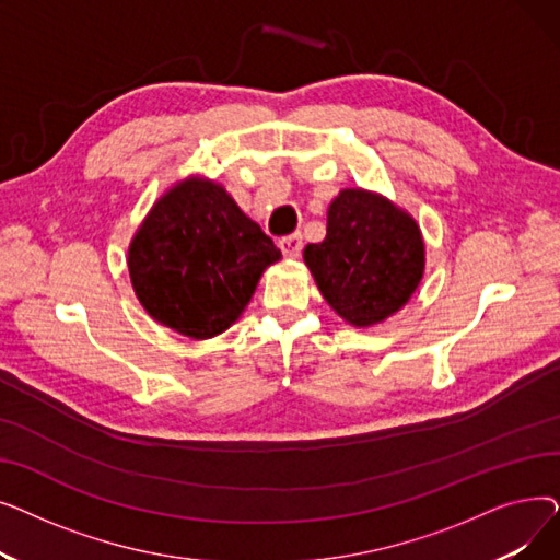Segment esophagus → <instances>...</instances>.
I'll use <instances>...</instances> for the list:
<instances>
[{"label": "esophagus", "instance_id": "esophagus-1", "mask_svg": "<svg viewBox=\"0 0 560 560\" xmlns=\"http://www.w3.org/2000/svg\"><path fill=\"white\" fill-rule=\"evenodd\" d=\"M279 247L283 252L285 258H298L302 254V233H292V235H285V238L279 241Z\"/></svg>", "mask_w": 560, "mask_h": 560}]
</instances>
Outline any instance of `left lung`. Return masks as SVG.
<instances>
[{
    "instance_id": "1",
    "label": "left lung",
    "mask_w": 560,
    "mask_h": 560,
    "mask_svg": "<svg viewBox=\"0 0 560 560\" xmlns=\"http://www.w3.org/2000/svg\"><path fill=\"white\" fill-rule=\"evenodd\" d=\"M304 260L327 304L351 327L397 313L424 275L418 222L384 195L345 188L327 211V238Z\"/></svg>"
}]
</instances>
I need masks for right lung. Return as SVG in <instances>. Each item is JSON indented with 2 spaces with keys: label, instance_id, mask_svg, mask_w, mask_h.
<instances>
[{
  "label": "right lung",
  "instance_id": "obj_1",
  "mask_svg": "<svg viewBox=\"0 0 560 560\" xmlns=\"http://www.w3.org/2000/svg\"><path fill=\"white\" fill-rule=\"evenodd\" d=\"M281 252L215 182L188 176L147 213L129 245V277L142 308L176 334L226 331Z\"/></svg>",
  "mask_w": 560,
  "mask_h": 560
}]
</instances>
